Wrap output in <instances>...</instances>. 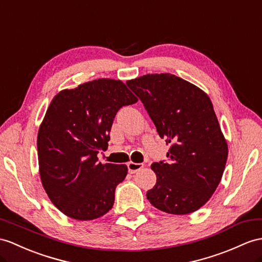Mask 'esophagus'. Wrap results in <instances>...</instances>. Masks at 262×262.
<instances>
[{
	"label": "esophagus",
	"instance_id": "obj_1",
	"mask_svg": "<svg viewBox=\"0 0 262 262\" xmlns=\"http://www.w3.org/2000/svg\"><path fill=\"white\" fill-rule=\"evenodd\" d=\"M142 168H143V163H135V162L127 163V169H129L130 173H136L137 171L141 170Z\"/></svg>",
	"mask_w": 262,
	"mask_h": 262
}]
</instances>
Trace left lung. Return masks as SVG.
<instances>
[{
	"instance_id": "obj_1",
	"label": "left lung",
	"mask_w": 262,
	"mask_h": 262,
	"mask_svg": "<svg viewBox=\"0 0 262 262\" xmlns=\"http://www.w3.org/2000/svg\"><path fill=\"white\" fill-rule=\"evenodd\" d=\"M141 100L167 144V162H153L156 186L146 191L153 207L171 214L200 209L214 193L225 171L228 144L212 102L192 83L170 73L126 81Z\"/></svg>"
}]
</instances>
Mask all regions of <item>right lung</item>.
I'll return each instance as SVG.
<instances>
[{"label": "right lung", "instance_id": "add662e5", "mask_svg": "<svg viewBox=\"0 0 262 262\" xmlns=\"http://www.w3.org/2000/svg\"><path fill=\"white\" fill-rule=\"evenodd\" d=\"M138 99L122 81L98 79L51 101L37 133L42 186L53 205L75 220H93L112 209L114 192L125 179V164H102L113 119Z\"/></svg>", "mask_w": 262, "mask_h": 262}]
</instances>
